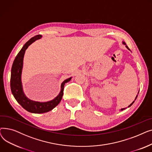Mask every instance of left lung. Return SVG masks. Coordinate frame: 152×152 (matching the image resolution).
<instances>
[{"instance_id":"left-lung-1","label":"left lung","mask_w":152,"mask_h":152,"mask_svg":"<svg viewBox=\"0 0 152 152\" xmlns=\"http://www.w3.org/2000/svg\"><path fill=\"white\" fill-rule=\"evenodd\" d=\"M123 44H124V45H126V48H127V49H128V50H130V49H129V47H127V45H126V43H125V42H124V41H123ZM138 94H139V92H138ZM137 96H136V97H135V100H134V101H133V102H132V103H131V104H130V105H129V106H128V108H129V107H131V105H132V104H133V103H134V102H135V100H136V99H137ZM126 108H122V109H121V110H121V111H123V110H125V109H126Z\"/></svg>"}]
</instances>
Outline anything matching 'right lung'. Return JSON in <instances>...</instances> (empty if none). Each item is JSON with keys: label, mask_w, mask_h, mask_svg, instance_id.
<instances>
[{"label": "right lung", "mask_w": 152, "mask_h": 152, "mask_svg": "<svg viewBox=\"0 0 152 152\" xmlns=\"http://www.w3.org/2000/svg\"><path fill=\"white\" fill-rule=\"evenodd\" d=\"M42 37L41 35H37L30 39L29 41L23 45L21 50L19 52L17 57H15L13 63L11 70L10 77V87L12 93L15 99L18 102L19 104L26 111L33 113H44L53 110L56 106H57L60 102L63 95L65 84L69 82L72 77L68 78L64 81L61 84V90L58 95L53 100L41 102L32 100L28 99L23 92V85L21 82V73L23 66V58L26 50L28 47L33 43L36 40Z\"/></svg>", "instance_id": "obj_1"}]
</instances>
